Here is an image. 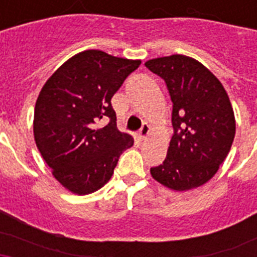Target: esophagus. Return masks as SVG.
I'll return each mask as SVG.
<instances>
[{"mask_svg":"<svg viewBox=\"0 0 257 257\" xmlns=\"http://www.w3.org/2000/svg\"><path fill=\"white\" fill-rule=\"evenodd\" d=\"M149 134H151V127H149V124L144 123V124H143L142 128H140V131H139V139L140 140H145L147 138H148Z\"/></svg>","mask_w":257,"mask_h":257,"instance_id":"34e87169","label":"esophagus"}]
</instances>
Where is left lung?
Wrapping results in <instances>:
<instances>
[{
	"instance_id": "left-lung-1",
	"label": "left lung",
	"mask_w": 257,
	"mask_h": 257,
	"mask_svg": "<svg viewBox=\"0 0 257 257\" xmlns=\"http://www.w3.org/2000/svg\"><path fill=\"white\" fill-rule=\"evenodd\" d=\"M165 79L172 104V136L162 165L152 178L175 192L207 183L228 156L235 135V118L225 88L208 68L185 55L145 61Z\"/></svg>"
}]
</instances>
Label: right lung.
Returning a JSON list of instances; mask_svg holds the SVG:
<instances>
[{"instance_id": "1", "label": "right lung", "mask_w": 257, "mask_h": 257, "mask_svg": "<svg viewBox=\"0 0 257 257\" xmlns=\"http://www.w3.org/2000/svg\"><path fill=\"white\" fill-rule=\"evenodd\" d=\"M142 60L117 58L100 50L78 52L50 76L38 94L33 135L52 176L68 192L85 196L112 178L133 136L117 128L113 95ZM108 116L105 127H95Z\"/></svg>"}]
</instances>
